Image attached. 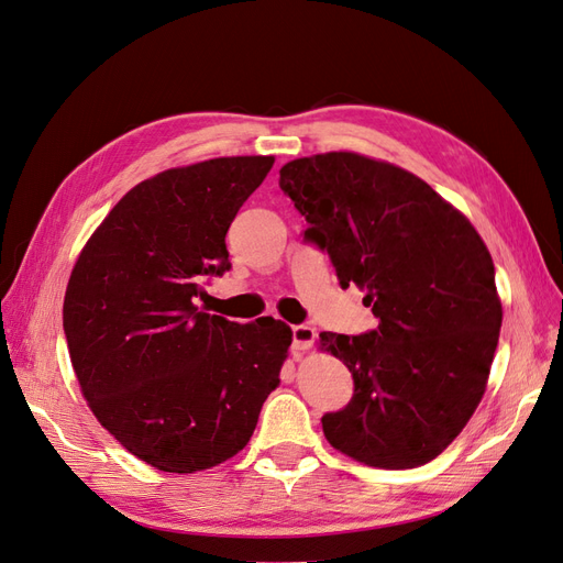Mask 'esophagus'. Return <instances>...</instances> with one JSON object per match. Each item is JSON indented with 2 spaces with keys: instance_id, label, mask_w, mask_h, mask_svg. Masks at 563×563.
Segmentation results:
<instances>
[{
  "instance_id": "obj_1",
  "label": "esophagus",
  "mask_w": 563,
  "mask_h": 563,
  "mask_svg": "<svg viewBox=\"0 0 563 563\" xmlns=\"http://www.w3.org/2000/svg\"><path fill=\"white\" fill-rule=\"evenodd\" d=\"M316 343V329L308 324H297L292 327V347L295 350H310Z\"/></svg>"
}]
</instances>
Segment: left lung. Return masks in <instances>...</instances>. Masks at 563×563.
Returning <instances> with one entry per match:
<instances>
[{
	"instance_id": "obj_1",
	"label": "left lung",
	"mask_w": 563,
	"mask_h": 563,
	"mask_svg": "<svg viewBox=\"0 0 563 563\" xmlns=\"http://www.w3.org/2000/svg\"><path fill=\"white\" fill-rule=\"evenodd\" d=\"M280 190L378 318L360 336L320 334L355 380L350 404L322 418L327 441L376 468L435 460L481 404L501 331L485 241L422 178L357 153L287 162Z\"/></svg>"
}]
</instances>
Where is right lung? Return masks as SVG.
<instances>
[{"mask_svg": "<svg viewBox=\"0 0 563 563\" xmlns=\"http://www.w3.org/2000/svg\"><path fill=\"white\" fill-rule=\"evenodd\" d=\"M274 157H218L139 183L80 250L65 334L82 397L141 462L195 473L241 452L280 385L292 329L203 313L229 271L227 229Z\"/></svg>", "mask_w": 563, "mask_h": 563, "instance_id": "obj_1", "label": "right lung"}]
</instances>
